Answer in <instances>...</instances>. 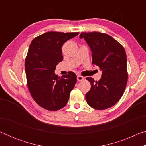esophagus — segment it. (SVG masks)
I'll use <instances>...</instances> for the list:
<instances>
[{
  "instance_id": "obj_1",
  "label": "esophagus",
  "mask_w": 146,
  "mask_h": 146,
  "mask_svg": "<svg viewBox=\"0 0 146 146\" xmlns=\"http://www.w3.org/2000/svg\"><path fill=\"white\" fill-rule=\"evenodd\" d=\"M84 80V77H83V76H80V75H78V76H77V80H78V81H82V80Z\"/></svg>"
}]
</instances>
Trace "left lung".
Wrapping results in <instances>:
<instances>
[{
  "label": "left lung",
  "mask_w": 146,
  "mask_h": 146,
  "mask_svg": "<svg viewBox=\"0 0 146 146\" xmlns=\"http://www.w3.org/2000/svg\"><path fill=\"white\" fill-rule=\"evenodd\" d=\"M80 38H84L90 46L92 64L102 71L98 81L86 78L91 83L90 90L86 94V102L95 110H106L119 101L126 87L128 74L125 49L106 33L82 32Z\"/></svg>",
  "instance_id": "obj_1"
}]
</instances>
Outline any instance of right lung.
Instances as JSON below:
<instances>
[{
	"mask_svg": "<svg viewBox=\"0 0 146 146\" xmlns=\"http://www.w3.org/2000/svg\"><path fill=\"white\" fill-rule=\"evenodd\" d=\"M79 33L49 31L35 38L25 60L27 84L33 100L42 108L57 111L67 104L76 82L75 73L59 77L56 66L63 60L62 46Z\"/></svg>",
	"mask_w": 146,
	"mask_h": 146,
	"instance_id": "right-lung-1",
	"label": "right lung"
}]
</instances>
